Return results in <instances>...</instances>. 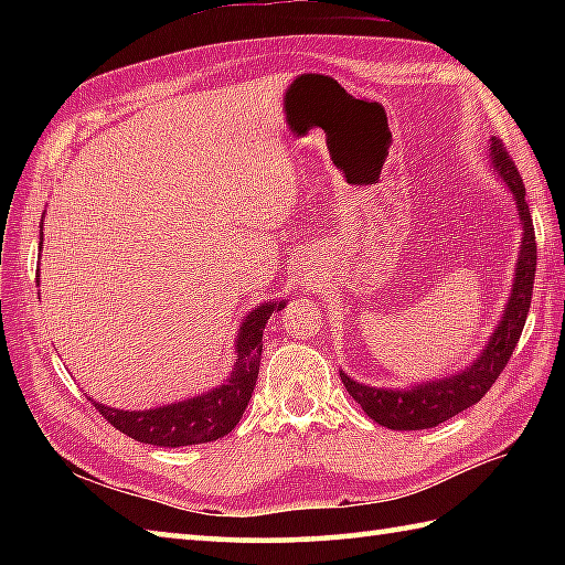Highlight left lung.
Here are the masks:
<instances>
[{"instance_id": "8db88e82", "label": "left lung", "mask_w": 565, "mask_h": 565, "mask_svg": "<svg viewBox=\"0 0 565 565\" xmlns=\"http://www.w3.org/2000/svg\"><path fill=\"white\" fill-rule=\"evenodd\" d=\"M490 164H493L498 177L512 191L524 227L510 301L505 310H502L498 328L490 334L481 356H478L473 364H468L463 371H459V374L417 383L413 388L393 391L364 386V383H356L354 379L340 371L347 393L362 405V411L374 419V423L388 429H429L444 423V419L459 415L466 407L476 405L490 391V386H493L500 371L508 366L514 347L520 342L524 320L532 303L536 274V237L530 215V203L524 199V182L500 140L490 142Z\"/></svg>"}]
</instances>
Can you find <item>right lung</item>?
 Returning <instances> with one entry per match:
<instances>
[{
  "label": "right lung",
  "mask_w": 565,
  "mask_h": 565,
  "mask_svg": "<svg viewBox=\"0 0 565 565\" xmlns=\"http://www.w3.org/2000/svg\"><path fill=\"white\" fill-rule=\"evenodd\" d=\"M43 245V233H41ZM284 308V301L257 306L239 326L235 340V366L233 374L218 388L201 393L196 398L179 401L172 405L152 407V411H118L94 401L99 415L121 429L130 439L154 447H189L225 437L243 417L245 407L255 391L259 359H262V332L267 328L271 313Z\"/></svg>",
  "instance_id": "right-lung-1"
}]
</instances>
